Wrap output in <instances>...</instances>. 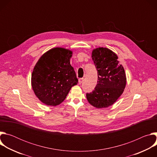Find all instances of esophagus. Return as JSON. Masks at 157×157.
Instances as JSON below:
<instances>
[{"mask_svg":"<svg viewBox=\"0 0 157 157\" xmlns=\"http://www.w3.org/2000/svg\"><path fill=\"white\" fill-rule=\"evenodd\" d=\"M83 81H84V79H83V78H79V84H81V83L83 82Z\"/></svg>","mask_w":157,"mask_h":157,"instance_id":"34e87169","label":"esophagus"}]
</instances>
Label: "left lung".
<instances>
[{
    "instance_id": "1",
    "label": "left lung",
    "mask_w": 157,
    "mask_h": 157,
    "mask_svg": "<svg viewBox=\"0 0 157 157\" xmlns=\"http://www.w3.org/2000/svg\"><path fill=\"white\" fill-rule=\"evenodd\" d=\"M92 59L98 70V81L94 90L87 93L89 103L100 109L113 105L123 93L127 79L117 55L109 48L99 47L92 52Z\"/></svg>"
}]
</instances>
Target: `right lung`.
Masks as SVG:
<instances>
[{
    "mask_svg": "<svg viewBox=\"0 0 157 157\" xmlns=\"http://www.w3.org/2000/svg\"><path fill=\"white\" fill-rule=\"evenodd\" d=\"M73 52L61 47L52 48L38 59L32 74L33 92L43 104H60L78 80L70 64Z\"/></svg>",
    "mask_w": 157,
    "mask_h": 157,
    "instance_id": "right-lung-1",
    "label": "right lung"
}]
</instances>
